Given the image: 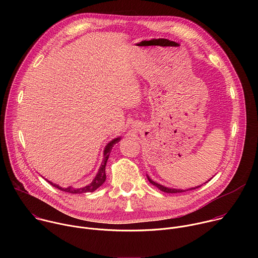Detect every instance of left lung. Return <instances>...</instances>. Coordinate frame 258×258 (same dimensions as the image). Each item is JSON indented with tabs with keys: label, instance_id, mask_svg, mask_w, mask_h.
Segmentation results:
<instances>
[{
	"label": "left lung",
	"instance_id": "obj_1",
	"mask_svg": "<svg viewBox=\"0 0 258 258\" xmlns=\"http://www.w3.org/2000/svg\"><path fill=\"white\" fill-rule=\"evenodd\" d=\"M147 177H148V180L152 183L153 186H155V187H157L160 191H162V192H165V193H181V192H185L183 190H179V189H170V188H166V187H164V186H162V185H160V183H157L156 181H154V180H152L148 175H147ZM210 180V179H209ZM207 182V181H206ZM202 186V185H201ZM200 186H198V187H196V188H191V189H189V190H194V189H197V188H199Z\"/></svg>",
	"mask_w": 258,
	"mask_h": 258
}]
</instances>
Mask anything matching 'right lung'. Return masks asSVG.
Wrapping results in <instances>:
<instances>
[{
  "label": "right lung",
  "instance_id": "right-lung-1",
  "mask_svg": "<svg viewBox=\"0 0 258 258\" xmlns=\"http://www.w3.org/2000/svg\"><path fill=\"white\" fill-rule=\"evenodd\" d=\"M120 141V137L118 138H115L113 139L112 141H110L107 146L105 147L104 149V159L101 163V166L98 170V173L97 175L95 176V178L92 180L91 183H89L88 186L86 187H83V188H73V187H67V188H62L60 187L59 185H57V183H53L52 181L46 179L49 183H51V185L61 191H64V192H67V193H70V194H83V193H90V192H94L95 190H97L100 186L103 185V182L105 181L106 179V173H105V167H106V163H107V160L109 158V155H110V151H111L112 147L117 144L118 142Z\"/></svg>",
  "mask_w": 258,
  "mask_h": 258
}]
</instances>
